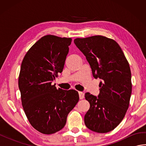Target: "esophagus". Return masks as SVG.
<instances>
[{"instance_id": "obj_1", "label": "esophagus", "mask_w": 146, "mask_h": 146, "mask_svg": "<svg viewBox=\"0 0 146 146\" xmlns=\"http://www.w3.org/2000/svg\"><path fill=\"white\" fill-rule=\"evenodd\" d=\"M78 94H79L80 99H83V98H84V97H85L84 93H83V92H79Z\"/></svg>"}]
</instances>
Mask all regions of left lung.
<instances>
[{"instance_id": "8db88e82", "label": "left lung", "mask_w": 146, "mask_h": 146, "mask_svg": "<svg viewBox=\"0 0 146 146\" xmlns=\"http://www.w3.org/2000/svg\"><path fill=\"white\" fill-rule=\"evenodd\" d=\"M74 42L86 56L94 78L103 80L98 97L85 94L90 107L85 115V123L94 132H108L122 122L129 106L132 93L129 64L113 39L94 36L76 38Z\"/></svg>"}]
</instances>
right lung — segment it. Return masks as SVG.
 I'll return each mask as SVG.
<instances>
[{
    "label": "right lung",
    "mask_w": 146,
    "mask_h": 146,
    "mask_svg": "<svg viewBox=\"0 0 146 146\" xmlns=\"http://www.w3.org/2000/svg\"><path fill=\"white\" fill-rule=\"evenodd\" d=\"M71 41L70 38L43 36L22 62L18 81L22 105L31 125L44 134L63 129L79 100L75 90L57 89L51 85L63 71Z\"/></svg>",
    "instance_id": "right-lung-1"
}]
</instances>
